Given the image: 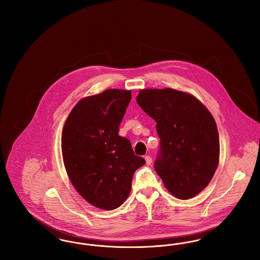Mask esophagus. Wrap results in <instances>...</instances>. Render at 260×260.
I'll use <instances>...</instances> for the list:
<instances>
[{"instance_id": "1", "label": "esophagus", "mask_w": 260, "mask_h": 260, "mask_svg": "<svg viewBox=\"0 0 260 260\" xmlns=\"http://www.w3.org/2000/svg\"><path fill=\"white\" fill-rule=\"evenodd\" d=\"M144 159H145V161H146V164H147V165H151V164H152V158H151V157H150V156H145V158H144Z\"/></svg>"}]
</instances>
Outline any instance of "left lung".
Listing matches in <instances>:
<instances>
[{"mask_svg":"<svg viewBox=\"0 0 260 260\" xmlns=\"http://www.w3.org/2000/svg\"><path fill=\"white\" fill-rule=\"evenodd\" d=\"M136 101L157 123L160 155L154 168L173 197L193 198L210 183L219 162V137L209 109L194 95L166 88L140 89Z\"/></svg>","mask_w":260,"mask_h":260,"instance_id":"8db88e82","label":"left lung"}]
</instances>
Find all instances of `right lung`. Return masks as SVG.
Wrapping results in <instances>:
<instances>
[{"label":"right lung","mask_w":260,"mask_h":260,"mask_svg":"<svg viewBox=\"0 0 260 260\" xmlns=\"http://www.w3.org/2000/svg\"><path fill=\"white\" fill-rule=\"evenodd\" d=\"M132 99L127 89L109 88L81 99L62 129V158L77 192L95 208L112 210L128 197L133 176L145 161L136 156L119 126Z\"/></svg>","instance_id":"1"}]
</instances>
